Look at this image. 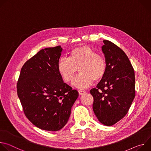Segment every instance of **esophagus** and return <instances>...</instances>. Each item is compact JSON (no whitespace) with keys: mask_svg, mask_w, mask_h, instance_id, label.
<instances>
[{"mask_svg":"<svg viewBox=\"0 0 151 151\" xmlns=\"http://www.w3.org/2000/svg\"><path fill=\"white\" fill-rule=\"evenodd\" d=\"M78 93H79V95H83V94H84L86 93V91H83V90H78Z\"/></svg>","mask_w":151,"mask_h":151,"instance_id":"obj_1","label":"esophagus"}]
</instances>
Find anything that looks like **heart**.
<instances>
[{"label": "heart", "instance_id": "heart-1", "mask_svg": "<svg viewBox=\"0 0 151 151\" xmlns=\"http://www.w3.org/2000/svg\"><path fill=\"white\" fill-rule=\"evenodd\" d=\"M79 69L81 73L73 81V85L79 89L91 86L95 80L100 81L106 71V63L102 57L88 46L73 49L69 58H62L57 64V70L66 82H70Z\"/></svg>", "mask_w": 151, "mask_h": 151}]
</instances>
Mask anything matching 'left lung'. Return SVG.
Instances as JSON below:
<instances>
[{"label":"left lung","instance_id":"obj_1","mask_svg":"<svg viewBox=\"0 0 151 151\" xmlns=\"http://www.w3.org/2000/svg\"><path fill=\"white\" fill-rule=\"evenodd\" d=\"M103 43L101 50L106 71L90 93L98 120L104 125L112 126L126 115L135 97V75L125 53L111 41L104 40Z\"/></svg>","mask_w":151,"mask_h":151}]
</instances>
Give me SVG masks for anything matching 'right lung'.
<instances>
[{
    "instance_id": "1",
    "label": "right lung",
    "mask_w": 151,
    "mask_h": 151,
    "mask_svg": "<svg viewBox=\"0 0 151 151\" xmlns=\"http://www.w3.org/2000/svg\"><path fill=\"white\" fill-rule=\"evenodd\" d=\"M62 50L57 46L39 51L24 63L17 84L25 115L36 127L47 131H58L67 124L79 96L58 72Z\"/></svg>"
}]
</instances>
